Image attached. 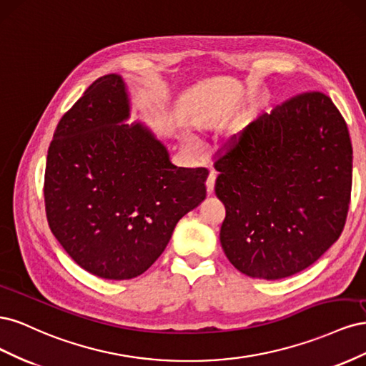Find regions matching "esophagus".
I'll return each instance as SVG.
<instances>
[{"instance_id":"obj_1","label":"esophagus","mask_w":366,"mask_h":366,"mask_svg":"<svg viewBox=\"0 0 366 366\" xmlns=\"http://www.w3.org/2000/svg\"><path fill=\"white\" fill-rule=\"evenodd\" d=\"M215 180H217V172L215 171H210L207 180H206V191L210 195L214 192V186H215Z\"/></svg>"}]
</instances>
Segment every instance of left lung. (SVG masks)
<instances>
[{
    "mask_svg": "<svg viewBox=\"0 0 366 366\" xmlns=\"http://www.w3.org/2000/svg\"><path fill=\"white\" fill-rule=\"evenodd\" d=\"M219 242L235 269L276 281L317 261L348 214L352 147L331 99L299 94L262 114L215 163Z\"/></svg>",
    "mask_w": 366,
    "mask_h": 366,
    "instance_id": "obj_1",
    "label": "left lung"
}]
</instances>
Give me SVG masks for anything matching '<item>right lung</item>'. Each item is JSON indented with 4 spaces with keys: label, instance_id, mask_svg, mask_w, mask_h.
I'll return each mask as SVG.
<instances>
[{
    "label": "right lung",
    "instance_id": "add662e5",
    "mask_svg": "<svg viewBox=\"0 0 366 366\" xmlns=\"http://www.w3.org/2000/svg\"><path fill=\"white\" fill-rule=\"evenodd\" d=\"M129 114L122 76L99 77L59 120L44 179L54 238L84 270L113 281L156 262L179 219L206 198L209 174L177 168Z\"/></svg>",
    "mask_w": 366,
    "mask_h": 366
}]
</instances>
